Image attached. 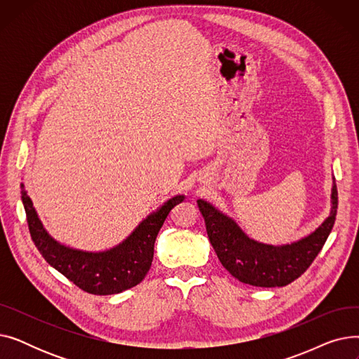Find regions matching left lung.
I'll use <instances>...</instances> for the list:
<instances>
[{
	"label": "left lung",
	"mask_w": 359,
	"mask_h": 359,
	"mask_svg": "<svg viewBox=\"0 0 359 359\" xmlns=\"http://www.w3.org/2000/svg\"><path fill=\"white\" fill-rule=\"evenodd\" d=\"M332 212L309 237L287 246L273 248L250 240L237 224L212 205L198 201L212 248L234 278L255 287H284L303 275L317 257L333 229L337 212L336 184L332 192Z\"/></svg>",
	"instance_id": "left-lung-1"
}]
</instances>
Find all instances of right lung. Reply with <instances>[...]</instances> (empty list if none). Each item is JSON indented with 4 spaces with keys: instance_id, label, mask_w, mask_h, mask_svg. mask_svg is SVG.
Listing matches in <instances>:
<instances>
[{
    "instance_id": "add662e5",
    "label": "right lung",
    "mask_w": 359,
    "mask_h": 359,
    "mask_svg": "<svg viewBox=\"0 0 359 359\" xmlns=\"http://www.w3.org/2000/svg\"><path fill=\"white\" fill-rule=\"evenodd\" d=\"M183 199L184 196L179 195L167 201L115 249L102 253H87L62 246L45 231L22 184V201L34 246L50 266L80 290L94 295L118 294L140 284L153 263L154 243L161 225L173 206Z\"/></svg>"
}]
</instances>
